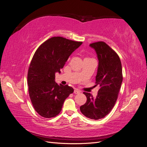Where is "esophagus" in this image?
Instances as JSON below:
<instances>
[{
  "instance_id": "obj_1",
  "label": "esophagus",
  "mask_w": 147,
  "mask_h": 147,
  "mask_svg": "<svg viewBox=\"0 0 147 147\" xmlns=\"http://www.w3.org/2000/svg\"><path fill=\"white\" fill-rule=\"evenodd\" d=\"M75 94H80V93L81 92V91H80V90H78V89H75V90H74V92Z\"/></svg>"
}]
</instances>
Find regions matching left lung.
<instances>
[{"instance_id":"left-lung-1","label":"left lung","mask_w":147,"mask_h":147,"mask_svg":"<svg viewBox=\"0 0 147 147\" xmlns=\"http://www.w3.org/2000/svg\"><path fill=\"white\" fill-rule=\"evenodd\" d=\"M90 46L94 49L99 61L96 86L99 85L100 89L96 97L84 92L87 100L80 109L87 118L97 120L108 115L116 103L123 82L122 66L117 53L105 42L92 43Z\"/></svg>"}]
</instances>
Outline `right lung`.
<instances>
[{"instance_id": "right-lung-1", "label": "right lung", "mask_w": 147, "mask_h": 147, "mask_svg": "<svg viewBox=\"0 0 147 147\" xmlns=\"http://www.w3.org/2000/svg\"><path fill=\"white\" fill-rule=\"evenodd\" d=\"M82 44L61 37L47 40L35 51L28 74L30 99L40 116L50 118L58 115L64 100L74 89L55 82V74L61 73L70 55Z\"/></svg>"}]
</instances>
